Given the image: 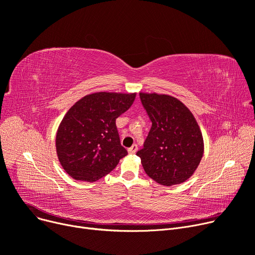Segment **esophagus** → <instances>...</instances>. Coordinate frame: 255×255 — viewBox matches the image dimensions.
Instances as JSON below:
<instances>
[{"mask_svg": "<svg viewBox=\"0 0 255 255\" xmlns=\"http://www.w3.org/2000/svg\"><path fill=\"white\" fill-rule=\"evenodd\" d=\"M138 151V145L137 144H133L128 148V153L129 154H134Z\"/></svg>", "mask_w": 255, "mask_h": 255, "instance_id": "1", "label": "esophagus"}]
</instances>
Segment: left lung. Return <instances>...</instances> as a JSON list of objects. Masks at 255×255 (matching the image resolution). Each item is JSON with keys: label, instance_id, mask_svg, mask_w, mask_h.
Instances as JSON below:
<instances>
[{"label": "left lung", "instance_id": "8db88e82", "mask_svg": "<svg viewBox=\"0 0 255 255\" xmlns=\"http://www.w3.org/2000/svg\"><path fill=\"white\" fill-rule=\"evenodd\" d=\"M152 123L137 152L146 174L159 184H180L192 176L204 153V140L192 113L178 99L140 93Z\"/></svg>", "mask_w": 255, "mask_h": 255}]
</instances>
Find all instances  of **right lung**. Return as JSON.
Listing matches in <instances>:
<instances>
[{
	"instance_id": "obj_1",
	"label": "right lung",
	"mask_w": 255,
	"mask_h": 255,
	"mask_svg": "<svg viewBox=\"0 0 255 255\" xmlns=\"http://www.w3.org/2000/svg\"><path fill=\"white\" fill-rule=\"evenodd\" d=\"M136 94L96 93L69 109L56 132V153L64 170L76 180L94 182L109 174L128 154L116 118L131 106Z\"/></svg>"
}]
</instances>
